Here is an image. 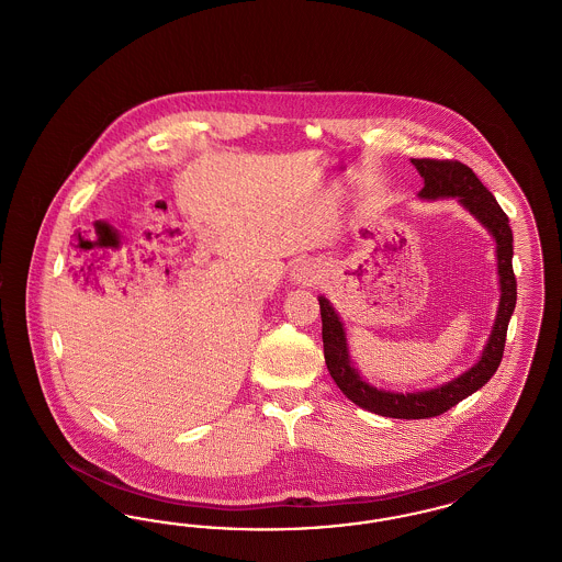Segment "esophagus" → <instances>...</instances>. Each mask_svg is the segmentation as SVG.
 <instances>
[{"label": "esophagus", "instance_id": "34e87169", "mask_svg": "<svg viewBox=\"0 0 562 562\" xmlns=\"http://www.w3.org/2000/svg\"><path fill=\"white\" fill-rule=\"evenodd\" d=\"M321 278V266L314 259H305L293 269V280L296 284H314Z\"/></svg>", "mask_w": 562, "mask_h": 562}]
</instances>
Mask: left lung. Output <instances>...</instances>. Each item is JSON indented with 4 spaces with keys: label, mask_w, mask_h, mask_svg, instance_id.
I'll list each match as a JSON object with an SVG mask.
<instances>
[{
    "label": "left lung",
    "mask_w": 562,
    "mask_h": 562,
    "mask_svg": "<svg viewBox=\"0 0 562 562\" xmlns=\"http://www.w3.org/2000/svg\"><path fill=\"white\" fill-rule=\"evenodd\" d=\"M411 161L415 164V168L419 170L426 183L419 191V198L424 200L459 198V202L481 221L497 241V269H499L502 299H499L497 321L488 337V344L482 351L479 364H474L468 373L459 374L447 385H440L428 392H415V394L381 392L360 379V374L349 360L344 324L324 296L318 301H321L322 344H324L326 369L349 401L358 404L360 408H367L383 417L428 419V417L447 413L449 408H453L454 404L472 396L502 364L508 322L516 307V276L512 269L514 236L509 229L508 214L502 211L493 193L482 186L481 179L474 175L470 166L457 160H429V158H422V160L413 158Z\"/></svg>",
    "instance_id": "1"
}]
</instances>
